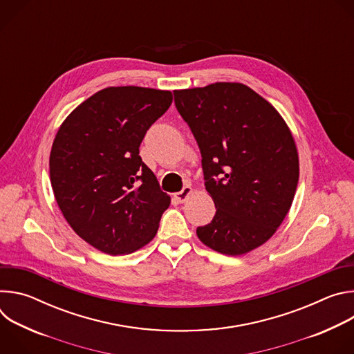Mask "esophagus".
<instances>
[{
	"label": "esophagus",
	"instance_id": "34e87169",
	"mask_svg": "<svg viewBox=\"0 0 354 354\" xmlns=\"http://www.w3.org/2000/svg\"><path fill=\"white\" fill-rule=\"evenodd\" d=\"M192 192H193V189L190 186H185L180 192L174 194V198L178 201V203H185V201L187 200V197L192 194Z\"/></svg>",
	"mask_w": 354,
	"mask_h": 354
}]
</instances>
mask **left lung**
<instances>
[{"label":"left lung","mask_w":354,"mask_h":354,"mask_svg":"<svg viewBox=\"0 0 354 354\" xmlns=\"http://www.w3.org/2000/svg\"><path fill=\"white\" fill-rule=\"evenodd\" d=\"M175 106L201 154L216 216L198 239L224 255L265 243L287 216L299 167L294 138L279 112L239 82L174 91Z\"/></svg>","instance_id":"left-lung-1"}]
</instances>
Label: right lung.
<instances>
[{"label":"right lung","mask_w":354,"mask_h":354,"mask_svg":"<svg viewBox=\"0 0 354 354\" xmlns=\"http://www.w3.org/2000/svg\"><path fill=\"white\" fill-rule=\"evenodd\" d=\"M171 104V91L109 86L84 100L56 134L50 180L57 205L77 235L108 255L147 245L169 207L138 148Z\"/></svg>","instance_id":"1"}]
</instances>
